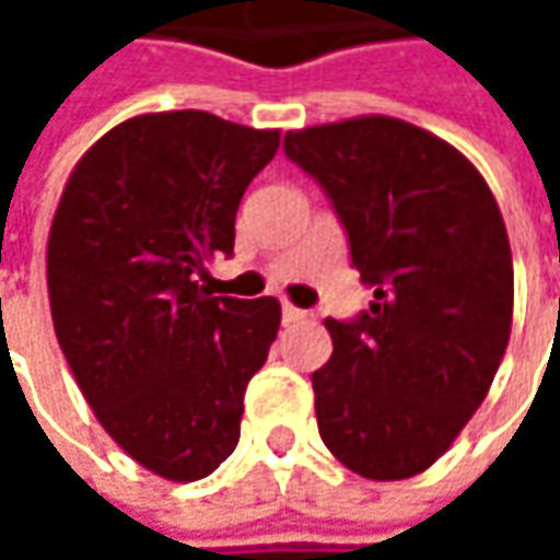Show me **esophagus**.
I'll return each mask as SVG.
<instances>
[{
  "label": "esophagus",
  "mask_w": 560,
  "mask_h": 560,
  "mask_svg": "<svg viewBox=\"0 0 560 560\" xmlns=\"http://www.w3.org/2000/svg\"><path fill=\"white\" fill-rule=\"evenodd\" d=\"M295 320H305V312L290 305V302H283V324H295Z\"/></svg>",
  "instance_id": "esophagus-1"
}]
</instances>
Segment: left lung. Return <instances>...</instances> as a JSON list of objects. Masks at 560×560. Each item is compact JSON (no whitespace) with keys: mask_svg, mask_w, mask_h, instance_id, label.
<instances>
[{"mask_svg":"<svg viewBox=\"0 0 560 560\" xmlns=\"http://www.w3.org/2000/svg\"><path fill=\"white\" fill-rule=\"evenodd\" d=\"M283 149L330 196L374 287L355 320H324L320 440L368 480H408L474 418L508 349L514 265L499 202L455 145L386 115L290 130Z\"/></svg>","mask_w":560,"mask_h":560,"instance_id":"left-lung-1","label":"left lung"}]
</instances>
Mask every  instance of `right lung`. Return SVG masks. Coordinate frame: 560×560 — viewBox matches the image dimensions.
I'll return each mask as SVG.
<instances>
[{"label": "right lung", "instance_id": "add662e5", "mask_svg": "<svg viewBox=\"0 0 560 560\" xmlns=\"http://www.w3.org/2000/svg\"><path fill=\"white\" fill-rule=\"evenodd\" d=\"M280 149L208 112L120 120L74 164L55 208L46 283L58 346L105 433L174 483L240 442L243 396L268 361L280 302L211 295L236 208Z\"/></svg>", "mask_w": 560, "mask_h": 560}]
</instances>
